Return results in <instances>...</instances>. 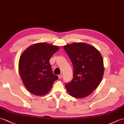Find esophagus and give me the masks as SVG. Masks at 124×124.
Masks as SVG:
<instances>
[{
  "instance_id": "34e87169",
  "label": "esophagus",
  "mask_w": 124,
  "mask_h": 124,
  "mask_svg": "<svg viewBox=\"0 0 124 124\" xmlns=\"http://www.w3.org/2000/svg\"><path fill=\"white\" fill-rule=\"evenodd\" d=\"M62 76H63L62 74H59V75L58 76V77H59V79H61V78L62 77Z\"/></svg>"
}]
</instances>
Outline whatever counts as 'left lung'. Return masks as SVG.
<instances>
[{"label":"left lung","mask_w":124,"mask_h":124,"mask_svg":"<svg viewBox=\"0 0 124 124\" xmlns=\"http://www.w3.org/2000/svg\"><path fill=\"white\" fill-rule=\"evenodd\" d=\"M64 48L73 67V78L65 87L71 96L77 98L88 96L98 86L104 68L101 54L86 43H74Z\"/></svg>","instance_id":"1"}]
</instances>
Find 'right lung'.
I'll list each match as a JSON object with an SVG mask.
<instances>
[{
	"mask_svg": "<svg viewBox=\"0 0 124 124\" xmlns=\"http://www.w3.org/2000/svg\"><path fill=\"white\" fill-rule=\"evenodd\" d=\"M59 50L57 46L39 43L28 47L20 57L19 72L25 87L31 93L42 96L51 90L59 79L52 71L50 60Z\"/></svg>",
	"mask_w": 124,
	"mask_h": 124,
	"instance_id": "right-lung-1",
	"label": "right lung"
}]
</instances>
